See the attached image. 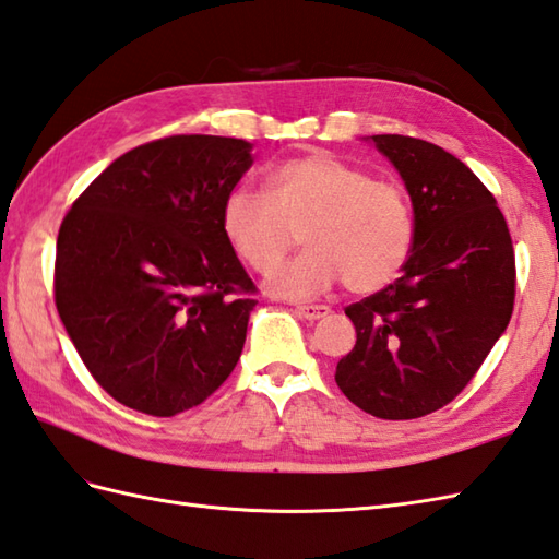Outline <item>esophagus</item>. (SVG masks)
I'll return each mask as SVG.
<instances>
[{"label": "esophagus", "instance_id": "esophagus-1", "mask_svg": "<svg viewBox=\"0 0 559 559\" xmlns=\"http://www.w3.org/2000/svg\"><path fill=\"white\" fill-rule=\"evenodd\" d=\"M295 311H297V314H300L302 319H307V321H317V319H321V317L331 314V307H326V305H297Z\"/></svg>", "mask_w": 559, "mask_h": 559}]
</instances>
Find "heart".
Masks as SVG:
<instances>
[{
  "label": "heart",
  "instance_id": "1",
  "mask_svg": "<svg viewBox=\"0 0 559 559\" xmlns=\"http://www.w3.org/2000/svg\"><path fill=\"white\" fill-rule=\"evenodd\" d=\"M221 230L257 274L275 269L300 231L306 252L274 271L266 290L307 300L338 281L359 295L391 285L409 262L417 224L397 180L314 152L278 164L266 176V194L230 188L221 204Z\"/></svg>",
  "mask_w": 559,
  "mask_h": 559
}]
</instances>
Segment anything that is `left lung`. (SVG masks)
Here are the masks:
<instances>
[{"label": "left lung", "mask_w": 559, "mask_h": 559, "mask_svg": "<svg viewBox=\"0 0 559 559\" xmlns=\"http://www.w3.org/2000/svg\"><path fill=\"white\" fill-rule=\"evenodd\" d=\"M371 140L405 180L417 236L395 283L345 307L357 343L335 383L371 417L419 419L464 391L508 329L514 248L469 166L419 138Z\"/></svg>", "instance_id": "left-lung-1"}]
</instances>
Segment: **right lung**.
Returning a JSON list of instances; mask_svg holds the SVG:
<instances>
[{
  "label": "right lung",
  "mask_w": 559,
  "mask_h": 559,
  "mask_svg": "<svg viewBox=\"0 0 559 559\" xmlns=\"http://www.w3.org/2000/svg\"><path fill=\"white\" fill-rule=\"evenodd\" d=\"M248 140L171 135L111 162L63 216L55 302L121 405L174 417L236 369L257 285L221 230Z\"/></svg>",
  "instance_id": "add662e5"
}]
</instances>
